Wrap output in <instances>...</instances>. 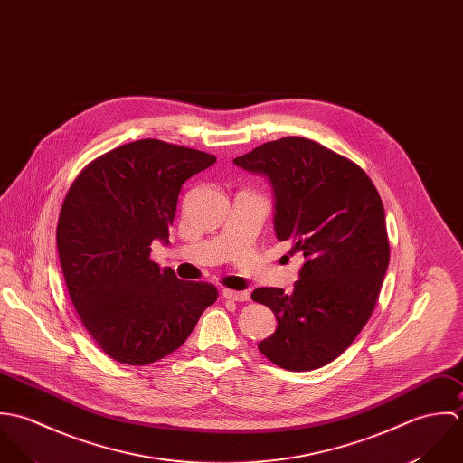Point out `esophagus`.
Returning a JSON list of instances; mask_svg holds the SVG:
<instances>
[{"instance_id":"obj_1","label":"esophagus","mask_w":463,"mask_h":463,"mask_svg":"<svg viewBox=\"0 0 463 463\" xmlns=\"http://www.w3.org/2000/svg\"><path fill=\"white\" fill-rule=\"evenodd\" d=\"M222 293H223L225 298L236 300V302H245V300L250 298V293H249L247 289H227V288H225Z\"/></svg>"}]
</instances>
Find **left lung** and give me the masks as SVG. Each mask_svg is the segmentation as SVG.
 <instances>
[{
    "instance_id": "8db88e82",
    "label": "left lung",
    "mask_w": 463,
    "mask_h": 463,
    "mask_svg": "<svg viewBox=\"0 0 463 463\" xmlns=\"http://www.w3.org/2000/svg\"><path fill=\"white\" fill-rule=\"evenodd\" d=\"M234 165L269 177L278 240L304 258L291 293L254 289L252 300L278 318L258 347L280 369H320L354 342L375 307L390 261L381 196L358 165L306 137L269 141Z\"/></svg>"
}]
</instances>
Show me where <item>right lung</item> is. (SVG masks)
I'll list each match as a JSON object with an SVG mask.
<instances>
[{
	"label": "right lung",
	"mask_w": 463,
	"mask_h": 463,
	"mask_svg": "<svg viewBox=\"0 0 463 463\" xmlns=\"http://www.w3.org/2000/svg\"><path fill=\"white\" fill-rule=\"evenodd\" d=\"M216 157L141 139L88 165L70 187L57 249L73 306L98 347L125 365H148L177 351L218 289L181 280L150 260L168 243L181 187Z\"/></svg>",
	"instance_id": "right-lung-1"
}]
</instances>
